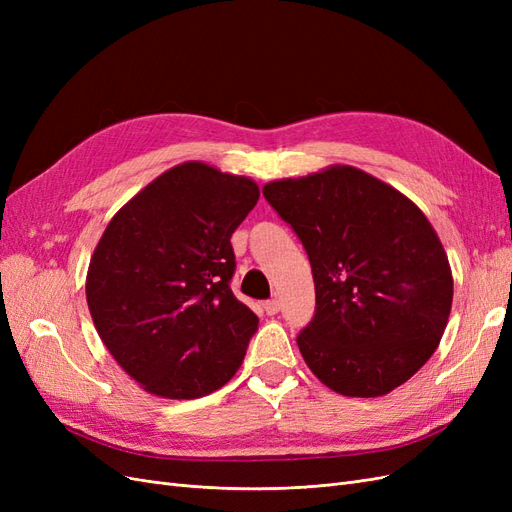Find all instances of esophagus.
Masks as SVG:
<instances>
[{
	"label": "esophagus",
	"instance_id": "esophagus-1",
	"mask_svg": "<svg viewBox=\"0 0 512 512\" xmlns=\"http://www.w3.org/2000/svg\"><path fill=\"white\" fill-rule=\"evenodd\" d=\"M280 309H282L280 299H269V301L265 303V312H267L269 316H275L277 312H280Z\"/></svg>",
	"mask_w": 512,
	"mask_h": 512
}]
</instances>
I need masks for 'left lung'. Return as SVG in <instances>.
Masks as SVG:
<instances>
[{"instance_id":"8db88e82","label":"left lung","mask_w":512,"mask_h":512,"mask_svg":"<svg viewBox=\"0 0 512 512\" xmlns=\"http://www.w3.org/2000/svg\"><path fill=\"white\" fill-rule=\"evenodd\" d=\"M262 194L312 265L316 312L297 335L309 369L348 397L410 380L436 352L453 303L451 267L423 211L352 166L273 181Z\"/></svg>"}]
</instances>
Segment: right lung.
I'll list each match as a JSON object with an SVG mask.
<instances>
[{
	"mask_svg": "<svg viewBox=\"0 0 512 512\" xmlns=\"http://www.w3.org/2000/svg\"><path fill=\"white\" fill-rule=\"evenodd\" d=\"M258 196L252 179L185 162L108 222L87 305L108 352L145 391L194 399L235 376L258 316L230 290V237Z\"/></svg>",
	"mask_w": 512,
	"mask_h": 512,
	"instance_id": "right-lung-1",
	"label": "right lung"
}]
</instances>
